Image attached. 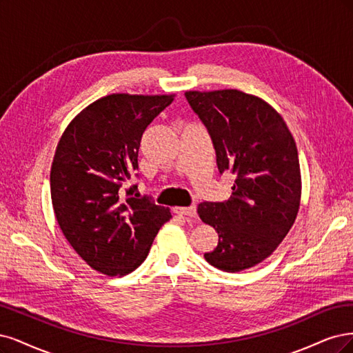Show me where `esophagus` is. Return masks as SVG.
Wrapping results in <instances>:
<instances>
[{
	"mask_svg": "<svg viewBox=\"0 0 353 353\" xmlns=\"http://www.w3.org/2000/svg\"><path fill=\"white\" fill-rule=\"evenodd\" d=\"M176 214L185 215V217H196V207H177Z\"/></svg>",
	"mask_w": 353,
	"mask_h": 353,
	"instance_id": "esophagus-1",
	"label": "esophagus"
}]
</instances>
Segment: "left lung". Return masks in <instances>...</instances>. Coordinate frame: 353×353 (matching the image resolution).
<instances>
[{
  "label": "left lung",
  "mask_w": 353,
  "mask_h": 353,
  "mask_svg": "<svg viewBox=\"0 0 353 353\" xmlns=\"http://www.w3.org/2000/svg\"><path fill=\"white\" fill-rule=\"evenodd\" d=\"M205 124L220 173L237 177L225 202H202L199 219L219 233L203 254L212 267L237 272L263 263L296 220L302 195L298 148L280 112L239 89L186 90Z\"/></svg>",
  "instance_id": "obj_1"
}]
</instances>
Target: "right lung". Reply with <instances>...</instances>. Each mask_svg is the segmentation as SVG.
Listing matches in <instances>:
<instances>
[{"mask_svg": "<svg viewBox=\"0 0 353 353\" xmlns=\"http://www.w3.org/2000/svg\"><path fill=\"white\" fill-rule=\"evenodd\" d=\"M172 95L111 94L69 123L51 164L57 223L85 263L105 276H126L150 254L168 208L130 196L145 129L172 104Z\"/></svg>", "mask_w": 353, "mask_h": 353, "instance_id": "add662e5", "label": "right lung"}]
</instances>
